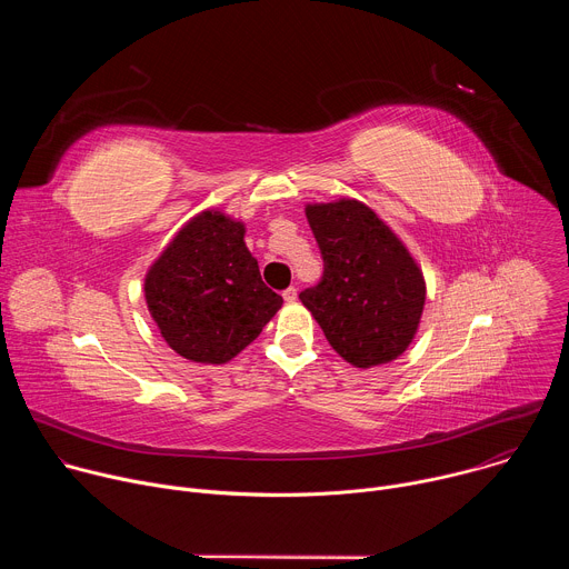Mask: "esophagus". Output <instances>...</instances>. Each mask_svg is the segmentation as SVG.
Listing matches in <instances>:
<instances>
[{
    "label": "esophagus",
    "instance_id": "esophagus-1",
    "mask_svg": "<svg viewBox=\"0 0 569 569\" xmlns=\"http://www.w3.org/2000/svg\"><path fill=\"white\" fill-rule=\"evenodd\" d=\"M283 301H288V303L297 301V288H295V286H290V288L283 290Z\"/></svg>",
    "mask_w": 569,
    "mask_h": 569
}]
</instances>
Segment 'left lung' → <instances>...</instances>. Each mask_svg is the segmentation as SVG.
I'll return each mask as SVG.
<instances>
[{
  "label": "left lung",
  "instance_id": "obj_1",
  "mask_svg": "<svg viewBox=\"0 0 569 569\" xmlns=\"http://www.w3.org/2000/svg\"><path fill=\"white\" fill-rule=\"evenodd\" d=\"M323 259L317 286L299 299L329 345L353 367L396 360L415 340L426 281L400 238L358 200L306 207Z\"/></svg>",
  "mask_w": 569,
  "mask_h": 569
}]
</instances>
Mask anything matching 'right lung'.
Instances as JSON below:
<instances>
[{
	"label": "right lung",
	"mask_w": 569,
	"mask_h": 569,
	"mask_svg": "<svg viewBox=\"0 0 569 569\" xmlns=\"http://www.w3.org/2000/svg\"><path fill=\"white\" fill-rule=\"evenodd\" d=\"M242 236V222L202 211L146 274V303L161 338L191 362H229L259 338L283 303L263 283Z\"/></svg>",
	"instance_id": "1"
}]
</instances>
